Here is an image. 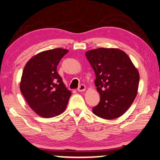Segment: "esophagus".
<instances>
[{
    "mask_svg": "<svg viewBox=\"0 0 160 160\" xmlns=\"http://www.w3.org/2000/svg\"><path fill=\"white\" fill-rule=\"evenodd\" d=\"M86 90V86L84 84H81L79 87L78 88V92H84Z\"/></svg>",
    "mask_w": 160,
    "mask_h": 160,
    "instance_id": "esophagus-1",
    "label": "esophagus"
}]
</instances>
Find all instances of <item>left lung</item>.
<instances>
[{
	"label": "left lung",
	"mask_w": 160,
	"mask_h": 160,
	"mask_svg": "<svg viewBox=\"0 0 160 160\" xmlns=\"http://www.w3.org/2000/svg\"><path fill=\"white\" fill-rule=\"evenodd\" d=\"M96 75L100 102L93 107L97 117L114 119L127 111L136 98L139 74L128 55L118 48H99L86 52Z\"/></svg>",
	"instance_id": "left-lung-1"
}]
</instances>
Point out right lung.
Wrapping results in <instances>:
<instances>
[{"instance_id": "right-lung-1", "label": "right lung", "mask_w": 160, "mask_h": 160, "mask_svg": "<svg viewBox=\"0 0 160 160\" xmlns=\"http://www.w3.org/2000/svg\"><path fill=\"white\" fill-rule=\"evenodd\" d=\"M68 52L60 48L44 51L32 57L23 68L21 92L38 116L53 117L66 109L72 92L58 73L57 66Z\"/></svg>"}]
</instances>
